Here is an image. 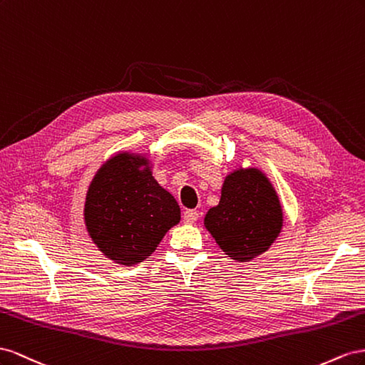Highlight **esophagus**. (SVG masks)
Masks as SVG:
<instances>
[{
  "instance_id": "1",
  "label": "esophagus",
  "mask_w": 365,
  "mask_h": 365,
  "mask_svg": "<svg viewBox=\"0 0 365 365\" xmlns=\"http://www.w3.org/2000/svg\"><path fill=\"white\" fill-rule=\"evenodd\" d=\"M197 218H199V212H197L195 210H186L183 212V222L186 225H192L197 222Z\"/></svg>"
}]
</instances>
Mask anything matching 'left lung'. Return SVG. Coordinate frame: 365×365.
<instances>
[{"instance_id": "left-lung-1", "label": "left lung", "mask_w": 365, "mask_h": 365, "mask_svg": "<svg viewBox=\"0 0 365 365\" xmlns=\"http://www.w3.org/2000/svg\"><path fill=\"white\" fill-rule=\"evenodd\" d=\"M205 226L232 259L249 262L266 252L283 226L274 186L255 168L229 174L220 203L207 211Z\"/></svg>"}]
</instances>
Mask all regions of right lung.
<instances>
[{
    "mask_svg": "<svg viewBox=\"0 0 365 365\" xmlns=\"http://www.w3.org/2000/svg\"><path fill=\"white\" fill-rule=\"evenodd\" d=\"M84 215L87 231L101 252L131 266L148 258L163 235L179 223L180 207L155 182L143 155L122 153L95 175Z\"/></svg>",
    "mask_w": 365,
    "mask_h": 365,
    "instance_id": "add662e5",
    "label": "right lung"
}]
</instances>
